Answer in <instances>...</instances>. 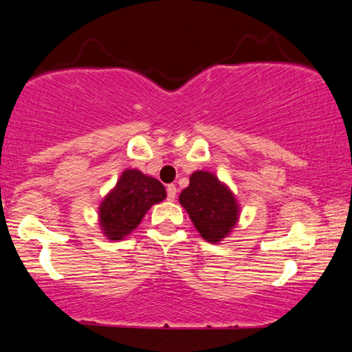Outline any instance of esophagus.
Instances as JSON below:
<instances>
[{"mask_svg":"<svg viewBox=\"0 0 352 352\" xmlns=\"http://www.w3.org/2000/svg\"><path fill=\"white\" fill-rule=\"evenodd\" d=\"M166 194H168V200H175L177 194V187L175 184H170L166 187Z\"/></svg>","mask_w":352,"mask_h":352,"instance_id":"1","label":"esophagus"}]
</instances>
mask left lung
<instances>
[{
  "instance_id": "8db88e82",
  "label": "left lung",
  "mask_w": 352,
  "mask_h": 352,
  "mask_svg": "<svg viewBox=\"0 0 352 352\" xmlns=\"http://www.w3.org/2000/svg\"><path fill=\"white\" fill-rule=\"evenodd\" d=\"M179 204L189 213L195 229L210 243H219L239 221V204L232 190L213 173L195 171L181 192Z\"/></svg>"
}]
</instances>
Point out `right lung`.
Wrapping results in <instances>:
<instances>
[{"label":"right lung","instance_id":"right-lung-1","mask_svg":"<svg viewBox=\"0 0 352 352\" xmlns=\"http://www.w3.org/2000/svg\"><path fill=\"white\" fill-rule=\"evenodd\" d=\"M165 186L139 170H124L99 205V224L110 240H122L141 224L152 205L165 200Z\"/></svg>","mask_w":352,"mask_h":352}]
</instances>
